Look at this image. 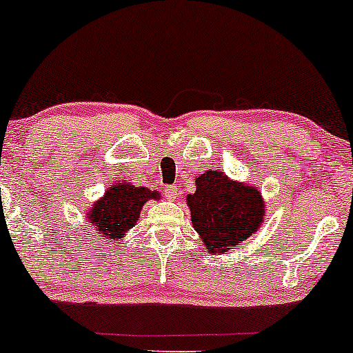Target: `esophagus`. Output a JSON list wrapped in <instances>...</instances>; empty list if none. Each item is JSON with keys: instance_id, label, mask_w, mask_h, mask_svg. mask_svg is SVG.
<instances>
[{"instance_id": "obj_1", "label": "esophagus", "mask_w": 353, "mask_h": 353, "mask_svg": "<svg viewBox=\"0 0 353 353\" xmlns=\"http://www.w3.org/2000/svg\"><path fill=\"white\" fill-rule=\"evenodd\" d=\"M164 196H165V199H169V201L176 199V197H177V188H176V185H165Z\"/></svg>"}]
</instances>
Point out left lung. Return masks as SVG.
Listing matches in <instances>:
<instances>
[{
	"label": "left lung",
	"instance_id": "left-lung-1",
	"mask_svg": "<svg viewBox=\"0 0 353 353\" xmlns=\"http://www.w3.org/2000/svg\"><path fill=\"white\" fill-rule=\"evenodd\" d=\"M196 185L188 204L194 230L211 253H228L258 230L265 206L253 185L233 183L218 170L197 177Z\"/></svg>",
	"mask_w": 353,
	"mask_h": 353
}]
</instances>
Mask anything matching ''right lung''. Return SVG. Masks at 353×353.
Returning a JSON list of instances; mask_svg holds the SVG:
<instances>
[{
	"label": "right lung",
	"mask_w": 353,
	"mask_h": 353,
	"mask_svg": "<svg viewBox=\"0 0 353 353\" xmlns=\"http://www.w3.org/2000/svg\"><path fill=\"white\" fill-rule=\"evenodd\" d=\"M149 199H159V194L147 188L117 183L107 189L102 199L97 201L87 218L94 226L97 236L115 241L137 223L139 212Z\"/></svg>",
	"instance_id": "1"
}]
</instances>
